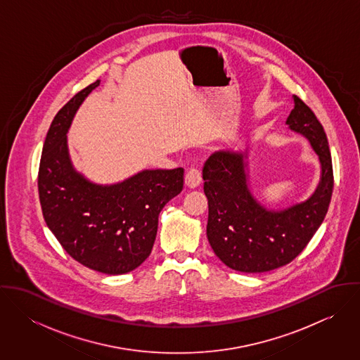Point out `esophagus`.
<instances>
[{"label":"esophagus","mask_w":360,"mask_h":360,"mask_svg":"<svg viewBox=\"0 0 360 360\" xmlns=\"http://www.w3.org/2000/svg\"><path fill=\"white\" fill-rule=\"evenodd\" d=\"M184 184L188 188H197L201 184V172L197 167H191L184 177Z\"/></svg>","instance_id":"esophagus-1"}]
</instances>
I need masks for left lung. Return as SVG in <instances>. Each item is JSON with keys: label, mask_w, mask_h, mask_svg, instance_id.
<instances>
[{"label": "left lung", "mask_w": 360, "mask_h": 360, "mask_svg": "<svg viewBox=\"0 0 360 360\" xmlns=\"http://www.w3.org/2000/svg\"><path fill=\"white\" fill-rule=\"evenodd\" d=\"M285 124L308 139L321 166L319 186L305 202L283 210L260 205L248 187L243 153L219 151L205 162L207 241L233 270L263 273L290 263L308 245L328 210L334 176L327 136L307 103L297 96Z\"/></svg>", "instance_id": "left-lung-1"}]
</instances>
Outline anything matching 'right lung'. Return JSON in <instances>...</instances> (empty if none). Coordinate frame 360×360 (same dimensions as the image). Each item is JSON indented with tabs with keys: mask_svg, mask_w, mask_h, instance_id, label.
Returning <instances> with one entry per match:
<instances>
[{
	"mask_svg": "<svg viewBox=\"0 0 360 360\" xmlns=\"http://www.w3.org/2000/svg\"><path fill=\"white\" fill-rule=\"evenodd\" d=\"M98 86L100 80L87 86L55 115L39 167V197L49 229L70 257L96 271L123 274L150 257L158 216L183 190L184 169L143 170L110 186L76 172L66 133Z\"/></svg>",
	"mask_w": 360,
	"mask_h": 360,
	"instance_id": "1",
	"label": "right lung"
}]
</instances>
